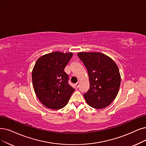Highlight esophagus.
I'll return each mask as SVG.
<instances>
[{"label":"esophagus","mask_w":146,"mask_h":146,"mask_svg":"<svg viewBox=\"0 0 146 146\" xmlns=\"http://www.w3.org/2000/svg\"><path fill=\"white\" fill-rule=\"evenodd\" d=\"M79 86H80V83H77L76 84H75V87H76L77 88H78Z\"/></svg>","instance_id":"34e87169"}]
</instances>
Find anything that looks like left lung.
<instances>
[{
    "instance_id": "left-lung-1",
    "label": "left lung",
    "mask_w": 146,
    "mask_h": 146,
    "mask_svg": "<svg viewBox=\"0 0 146 146\" xmlns=\"http://www.w3.org/2000/svg\"><path fill=\"white\" fill-rule=\"evenodd\" d=\"M88 72L90 88L83 95L93 108H106L117 96L121 77L116 63L107 55L96 52L77 54Z\"/></svg>"
}]
</instances>
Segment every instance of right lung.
<instances>
[{"label": "right lung", "mask_w": 146, "mask_h": 146, "mask_svg": "<svg viewBox=\"0 0 146 146\" xmlns=\"http://www.w3.org/2000/svg\"><path fill=\"white\" fill-rule=\"evenodd\" d=\"M72 56V53L55 51L40 57L33 67V89L39 100L46 108H63L74 91L68 84V74L64 72Z\"/></svg>", "instance_id": "right-lung-1"}]
</instances>
